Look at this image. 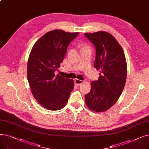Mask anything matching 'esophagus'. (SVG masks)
<instances>
[{
	"label": "esophagus",
	"mask_w": 149,
	"mask_h": 149,
	"mask_svg": "<svg viewBox=\"0 0 149 149\" xmlns=\"http://www.w3.org/2000/svg\"><path fill=\"white\" fill-rule=\"evenodd\" d=\"M74 82H75V84H77V85H78V86H79V85H81V84H83V83L84 82V81L81 80H79V79H75V80H74Z\"/></svg>",
	"instance_id": "obj_1"
}]
</instances>
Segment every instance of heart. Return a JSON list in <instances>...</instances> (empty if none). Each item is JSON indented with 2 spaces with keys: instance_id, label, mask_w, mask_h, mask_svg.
<instances>
[{
  "instance_id": "b5f03b06",
  "label": "heart",
  "mask_w": 149,
  "mask_h": 149,
  "mask_svg": "<svg viewBox=\"0 0 149 149\" xmlns=\"http://www.w3.org/2000/svg\"><path fill=\"white\" fill-rule=\"evenodd\" d=\"M88 48V46H84L83 47V48Z\"/></svg>"
}]
</instances>
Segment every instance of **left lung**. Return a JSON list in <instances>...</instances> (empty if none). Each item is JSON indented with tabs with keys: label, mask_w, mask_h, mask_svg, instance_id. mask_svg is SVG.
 Instances as JSON below:
<instances>
[{
	"label": "left lung",
	"mask_w": 149,
	"mask_h": 149,
	"mask_svg": "<svg viewBox=\"0 0 149 149\" xmlns=\"http://www.w3.org/2000/svg\"><path fill=\"white\" fill-rule=\"evenodd\" d=\"M96 49L94 68L100 70L97 81H92L90 92L86 94V104L90 110L107 111L118 101L127 77V63L121 46L106 31L84 33Z\"/></svg>",
	"instance_id": "8db88e82"
}]
</instances>
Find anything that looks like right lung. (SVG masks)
Wrapping results in <instances>:
<instances>
[{"mask_svg": "<svg viewBox=\"0 0 149 149\" xmlns=\"http://www.w3.org/2000/svg\"><path fill=\"white\" fill-rule=\"evenodd\" d=\"M79 33L55 29L41 37L34 45L27 65V77L37 102L50 111L63 108L74 88V80L54 72L60 68L68 46Z\"/></svg>", "mask_w": 149, "mask_h": 149, "instance_id": "obj_1", "label": "right lung"}]
</instances>
